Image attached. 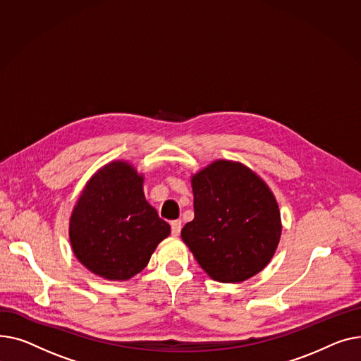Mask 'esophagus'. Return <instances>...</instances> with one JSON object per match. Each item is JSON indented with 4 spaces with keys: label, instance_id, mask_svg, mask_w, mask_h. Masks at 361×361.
<instances>
[{
    "label": "esophagus",
    "instance_id": "esophagus-1",
    "mask_svg": "<svg viewBox=\"0 0 361 361\" xmlns=\"http://www.w3.org/2000/svg\"><path fill=\"white\" fill-rule=\"evenodd\" d=\"M171 227H172V235L173 236H179V233L182 230V221L180 220H175L171 223Z\"/></svg>",
    "mask_w": 361,
    "mask_h": 361
}]
</instances>
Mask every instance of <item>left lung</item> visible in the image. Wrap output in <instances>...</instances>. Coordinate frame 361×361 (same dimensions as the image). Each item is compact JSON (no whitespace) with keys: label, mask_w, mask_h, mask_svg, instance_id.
Returning a JSON list of instances; mask_svg holds the SVG:
<instances>
[{"label":"left lung","mask_w":361,"mask_h":361,"mask_svg":"<svg viewBox=\"0 0 361 361\" xmlns=\"http://www.w3.org/2000/svg\"><path fill=\"white\" fill-rule=\"evenodd\" d=\"M192 221L182 240L220 283H242L262 271L279 246L281 217L268 185L238 161L217 160L192 176Z\"/></svg>","instance_id":"8db88e82"}]
</instances>
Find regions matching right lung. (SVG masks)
I'll use <instances>...</instances> for the list:
<instances>
[{
  "label": "right lung",
  "mask_w": 361,
  "mask_h": 361,
  "mask_svg": "<svg viewBox=\"0 0 361 361\" xmlns=\"http://www.w3.org/2000/svg\"><path fill=\"white\" fill-rule=\"evenodd\" d=\"M142 182L130 163L112 161L87 182L73 209L74 255L102 279L130 280L171 235V226L145 201Z\"/></svg>",
  "instance_id": "add662e5"
}]
</instances>
